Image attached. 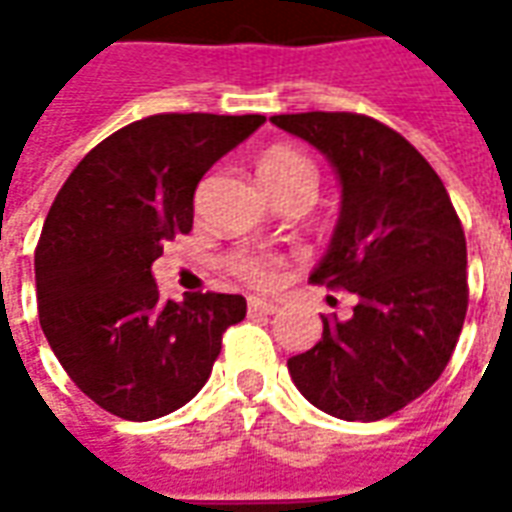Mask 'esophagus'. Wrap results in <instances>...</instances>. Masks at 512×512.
<instances>
[{
  "mask_svg": "<svg viewBox=\"0 0 512 512\" xmlns=\"http://www.w3.org/2000/svg\"><path fill=\"white\" fill-rule=\"evenodd\" d=\"M279 307L274 301H266V299H249V312H260V315H274Z\"/></svg>",
  "mask_w": 512,
  "mask_h": 512,
  "instance_id": "34e87169",
  "label": "esophagus"
}]
</instances>
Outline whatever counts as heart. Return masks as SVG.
I'll list each match as a JSON object with an SVG mask.
<instances>
[{"label": "heart", "mask_w": 512, "mask_h": 512, "mask_svg": "<svg viewBox=\"0 0 512 512\" xmlns=\"http://www.w3.org/2000/svg\"><path fill=\"white\" fill-rule=\"evenodd\" d=\"M257 172H260V178L271 194H277L279 189H285L290 183H299V180H315L310 158L299 150H293V147L266 150L257 161ZM279 266H282V260L277 255L255 252V249H235L227 255V268L252 288H271L279 277Z\"/></svg>", "instance_id": "heart-1"}]
</instances>
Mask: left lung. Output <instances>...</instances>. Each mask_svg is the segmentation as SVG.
I'll return each mask as SVG.
<instances>
[{
	"label": "left lung",
	"mask_w": 512,
	"mask_h": 512,
	"mask_svg": "<svg viewBox=\"0 0 512 512\" xmlns=\"http://www.w3.org/2000/svg\"><path fill=\"white\" fill-rule=\"evenodd\" d=\"M271 123L326 153L340 175V222L310 279L356 296L348 321L321 315V340L290 356V378L326 414L376 422L428 392L461 337L469 307L461 219L436 169L395 128L356 112Z\"/></svg>",
	"instance_id": "1"
}]
</instances>
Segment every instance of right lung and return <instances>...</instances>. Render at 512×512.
<instances>
[{
  "instance_id": "right-lung-1",
  "label": "right lung",
  "mask_w": 512,
  "mask_h": 512,
  "mask_svg": "<svg viewBox=\"0 0 512 512\" xmlns=\"http://www.w3.org/2000/svg\"><path fill=\"white\" fill-rule=\"evenodd\" d=\"M263 115H150L95 145L51 205L38 249L40 329L93 403L131 422L200 392L244 296H158L150 266L194 222L202 175Z\"/></svg>"
}]
</instances>
